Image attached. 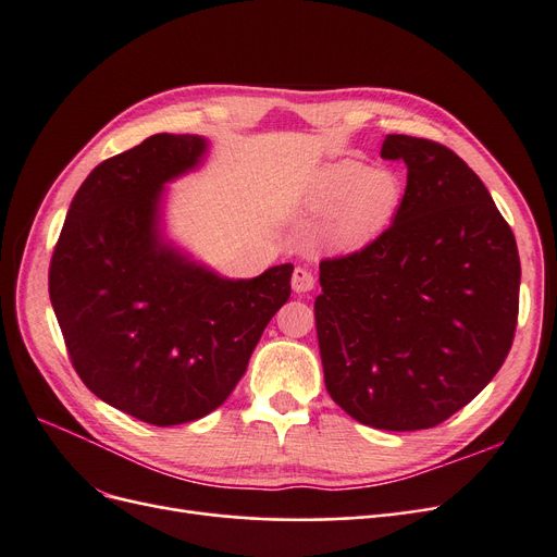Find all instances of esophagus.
Returning a JSON list of instances; mask_svg holds the SVG:
<instances>
[{"label": "esophagus", "instance_id": "1", "mask_svg": "<svg viewBox=\"0 0 557 557\" xmlns=\"http://www.w3.org/2000/svg\"><path fill=\"white\" fill-rule=\"evenodd\" d=\"M293 290L295 293H309V290H313V285H315V278H313V274L309 272V269H305V267H297L295 272H293Z\"/></svg>", "mask_w": 557, "mask_h": 557}]
</instances>
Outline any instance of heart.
Instances as JSON below:
<instances>
[{"instance_id": "b5f03b06", "label": "heart", "mask_w": 557, "mask_h": 557, "mask_svg": "<svg viewBox=\"0 0 557 557\" xmlns=\"http://www.w3.org/2000/svg\"><path fill=\"white\" fill-rule=\"evenodd\" d=\"M399 201L401 183L395 172L352 158L318 166L301 193L305 211L320 218V246L336 252L360 250L379 239L393 223Z\"/></svg>"}]
</instances>
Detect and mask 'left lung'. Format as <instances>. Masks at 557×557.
<instances>
[{
    "label": "left lung",
    "instance_id": "obj_1",
    "mask_svg": "<svg viewBox=\"0 0 557 557\" xmlns=\"http://www.w3.org/2000/svg\"><path fill=\"white\" fill-rule=\"evenodd\" d=\"M407 190L376 242L320 262L315 332L325 387L358 423L411 432L444 423L507 360L520 290L513 232L450 148L387 134Z\"/></svg>",
    "mask_w": 557,
    "mask_h": 557
}]
</instances>
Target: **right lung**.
I'll return each instance as SVG.
<instances>
[{"label":"right lung","instance_id":"1","mask_svg":"<svg viewBox=\"0 0 557 557\" xmlns=\"http://www.w3.org/2000/svg\"><path fill=\"white\" fill-rule=\"evenodd\" d=\"M207 153L199 134H153L97 164L72 199L48 272L81 381L158 428L221 407L290 297V262L227 278L166 237V183Z\"/></svg>","mask_w":557,"mask_h":557}]
</instances>
